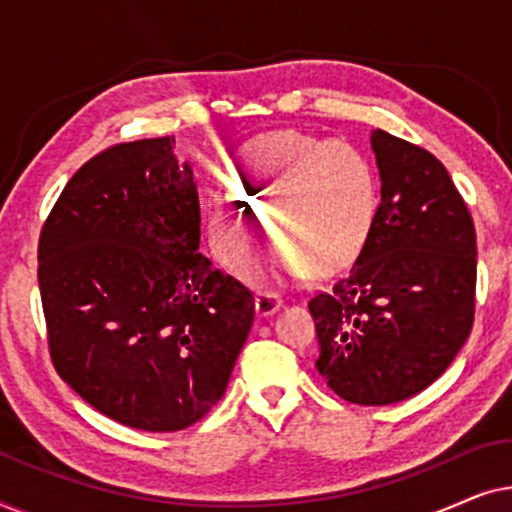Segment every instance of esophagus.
I'll return each mask as SVG.
<instances>
[{
  "mask_svg": "<svg viewBox=\"0 0 512 512\" xmlns=\"http://www.w3.org/2000/svg\"><path fill=\"white\" fill-rule=\"evenodd\" d=\"M254 305H256L258 317H270V314H275L279 307H282V298H279L277 293H268V291L263 293L261 291V293H256Z\"/></svg>",
  "mask_w": 512,
  "mask_h": 512,
  "instance_id": "34e87169",
  "label": "esophagus"
}]
</instances>
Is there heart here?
<instances>
[{
    "label": "heart",
    "mask_w": 512,
    "mask_h": 512,
    "mask_svg": "<svg viewBox=\"0 0 512 512\" xmlns=\"http://www.w3.org/2000/svg\"><path fill=\"white\" fill-rule=\"evenodd\" d=\"M380 214V184L361 151L298 130L261 135L230 165V188L205 202V230L216 258L242 268L261 219L270 216L279 237L254 265L256 279H282L310 268L331 275L347 268L373 235Z\"/></svg>",
    "instance_id": "1"
}]
</instances>
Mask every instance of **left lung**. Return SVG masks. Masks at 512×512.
<instances>
[{"label": "left lung", "instance_id": "8db88e82", "mask_svg": "<svg viewBox=\"0 0 512 512\" xmlns=\"http://www.w3.org/2000/svg\"><path fill=\"white\" fill-rule=\"evenodd\" d=\"M380 214L354 268L310 300L317 370L356 405L405 401L464 347L475 307V228L445 165L405 139L370 132Z\"/></svg>", "mask_w": 512, "mask_h": 512}]
</instances>
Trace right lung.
I'll use <instances>...</instances> for the list:
<instances>
[{"instance_id":"obj_1","label":"right lung","mask_w":512,"mask_h":512,"mask_svg":"<svg viewBox=\"0 0 512 512\" xmlns=\"http://www.w3.org/2000/svg\"><path fill=\"white\" fill-rule=\"evenodd\" d=\"M198 249V188L174 137L90 158L41 228L53 366L118 424L181 431L226 394L254 296Z\"/></svg>"}]
</instances>
